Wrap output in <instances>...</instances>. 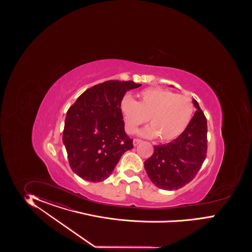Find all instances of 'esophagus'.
I'll return each instance as SVG.
<instances>
[{
  "instance_id": "obj_1",
  "label": "esophagus",
  "mask_w": 252,
  "mask_h": 252,
  "mask_svg": "<svg viewBox=\"0 0 252 252\" xmlns=\"http://www.w3.org/2000/svg\"><path fill=\"white\" fill-rule=\"evenodd\" d=\"M141 142H142V140H141V139H138V138H135V139L133 140V145H138V144H139V143H141Z\"/></svg>"
}]
</instances>
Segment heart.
<instances>
[{"mask_svg":"<svg viewBox=\"0 0 252 252\" xmlns=\"http://www.w3.org/2000/svg\"><path fill=\"white\" fill-rule=\"evenodd\" d=\"M136 101L130 97L122 100L125 127L128 134L136 132L137 126L148 120L151 126L138 131L140 137H159L161 142H169L179 137L189 125L194 113L192 99L186 95L153 88L138 95Z\"/></svg>","mask_w":252,"mask_h":252,"instance_id":"obj_1","label":"heart"}]
</instances>
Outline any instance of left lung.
<instances>
[{
    "instance_id": "left-lung-1",
    "label": "left lung",
    "mask_w": 252,
    "mask_h": 252,
    "mask_svg": "<svg viewBox=\"0 0 252 252\" xmlns=\"http://www.w3.org/2000/svg\"><path fill=\"white\" fill-rule=\"evenodd\" d=\"M197 111L183 133L167 144L154 146L153 155L145 160L147 175L159 189L175 190L189 183L205 160L207 120L198 101Z\"/></svg>"
}]
</instances>
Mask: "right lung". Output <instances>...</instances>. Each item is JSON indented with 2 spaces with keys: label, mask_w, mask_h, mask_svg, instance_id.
I'll list each match as a JSON object with an SVG mask.
<instances>
[{
  "label": "right lung",
  "mask_w": 252,
  "mask_h": 252,
  "mask_svg": "<svg viewBox=\"0 0 252 252\" xmlns=\"http://www.w3.org/2000/svg\"><path fill=\"white\" fill-rule=\"evenodd\" d=\"M140 86L105 81L88 89L69 108L63 142L70 167L79 177L94 183L105 180L123 154L133 148L125 132L121 102L126 92Z\"/></svg>",
  "instance_id": "right-lung-1"
}]
</instances>
